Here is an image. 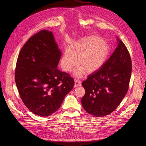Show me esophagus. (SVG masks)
Segmentation results:
<instances>
[{"label": "esophagus", "mask_w": 146, "mask_h": 146, "mask_svg": "<svg viewBox=\"0 0 146 146\" xmlns=\"http://www.w3.org/2000/svg\"><path fill=\"white\" fill-rule=\"evenodd\" d=\"M81 86V81L78 80H75L74 81V87H78V86Z\"/></svg>", "instance_id": "esophagus-1"}]
</instances>
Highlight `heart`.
<instances>
[{
	"instance_id": "1",
	"label": "heart",
	"mask_w": 146,
	"mask_h": 146,
	"mask_svg": "<svg viewBox=\"0 0 146 146\" xmlns=\"http://www.w3.org/2000/svg\"><path fill=\"white\" fill-rule=\"evenodd\" d=\"M109 54L107 43L98 36L89 37L80 42L74 44L67 50L60 62L64 71L70 72L76 64L74 74L81 77L86 72L92 73L99 69L106 62Z\"/></svg>"
}]
</instances>
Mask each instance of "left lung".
Segmentation results:
<instances>
[{"instance_id":"left-lung-1","label":"left lung","mask_w":146,"mask_h":146,"mask_svg":"<svg viewBox=\"0 0 146 146\" xmlns=\"http://www.w3.org/2000/svg\"><path fill=\"white\" fill-rule=\"evenodd\" d=\"M114 52L82 85L86 90L82 105L89 114L103 117L111 113L126 95L132 73V60L124 43L118 38Z\"/></svg>"}]
</instances>
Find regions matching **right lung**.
<instances>
[{"mask_svg":"<svg viewBox=\"0 0 146 146\" xmlns=\"http://www.w3.org/2000/svg\"><path fill=\"white\" fill-rule=\"evenodd\" d=\"M60 56L52 33L45 29L29 38L18 55L16 86L24 105L38 116L57 111L73 88L74 79L57 68Z\"/></svg>","mask_w":146,"mask_h":146,"instance_id":"right-lung-1","label":"right lung"}]
</instances>
